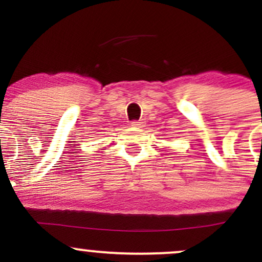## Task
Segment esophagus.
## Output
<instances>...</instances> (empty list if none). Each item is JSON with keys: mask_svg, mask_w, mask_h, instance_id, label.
Returning a JSON list of instances; mask_svg holds the SVG:
<instances>
[{"mask_svg": "<svg viewBox=\"0 0 262 262\" xmlns=\"http://www.w3.org/2000/svg\"><path fill=\"white\" fill-rule=\"evenodd\" d=\"M132 125L135 128H143V127H145V121H144V119H140V121H134V122H132Z\"/></svg>", "mask_w": 262, "mask_h": 262, "instance_id": "obj_1", "label": "esophagus"}]
</instances>
